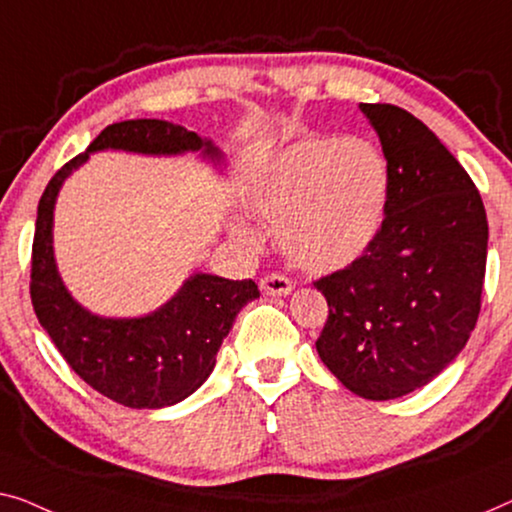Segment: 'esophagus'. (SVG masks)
Segmentation results:
<instances>
[{"mask_svg":"<svg viewBox=\"0 0 512 512\" xmlns=\"http://www.w3.org/2000/svg\"><path fill=\"white\" fill-rule=\"evenodd\" d=\"M259 287H262L264 294H271V297H285V294L292 292V280L283 276V273H266L259 280Z\"/></svg>","mask_w":512,"mask_h":512,"instance_id":"34e87169","label":"esophagus"}]
</instances>
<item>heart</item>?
Returning a JSON list of instances; mask_svg holds the SVG:
<instances>
[{"label": "heart", "mask_w": 512, "mask_h": 512, "mask_svg": "<svg viewBox=\"0 0 512 512\" xmlns=\"http://www.w3.org/2000/svg\"><path fill=\"white\" fill-rule=\"evenodd\" d=\"M390 167L376 143L359 136H306L259 169L248 190L257 220L278 227L292 262L338 271L362 257L383 227ZM232 232L255 246L259 232L236 220Z\"/></svg>", "instance_id": "b5f03b06"}]
</instances>
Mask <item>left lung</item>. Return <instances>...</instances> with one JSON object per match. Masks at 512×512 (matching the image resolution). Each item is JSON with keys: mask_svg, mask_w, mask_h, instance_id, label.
<instances>
[{"mask_svg": "<svg viewBox=\"0 0 512 512\" xmlns=\"http://www.w3.org/2000/svg\"><path fill=\"white\" fill-rule=\"evenodd\" d=\"M390 167L383 227L366 253L315 280L329 318L315 348L371 401L434 380L478 322L487 264L480 192L431 129L392 104H359Z\"/></svg>", "mask_w": 512, "mask_h": 512, "instance_id": "8db88e82", "label": "left lung"}]
</instances>
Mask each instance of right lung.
<instances>
[{"label": "right lung", "mask_w": 512, "mask_h": 512, "mask_svg": "<svg viewBox=\"0 0 512 512\" xmlns=\"http://www.w3.org/2000/svg\"><path fill=\"white\" fill-rule=\"evenodd\" d=\"M109 148L143 155L199 150L208 160H222L211 139L167 120H125L106 127L85 153L50 178L41 194L32 243V306L55 348L92 390L127 408L174 406L211 376L234 318L259 297V290L253 280L194 273L167 304L141 318H99L78 304L55 264V199L90 153Z\"/></svg>", "instance_id": "obj_1"}]
</instances>
